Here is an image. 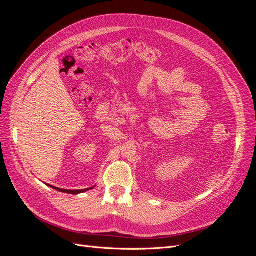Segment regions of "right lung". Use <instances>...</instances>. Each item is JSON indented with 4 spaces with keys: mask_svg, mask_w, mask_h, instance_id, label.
Wrapping results in <instances>:
<instances>
[{
    "mask_svg": "<svg viewBox=\"0 0 256 256\" xmlns=\"http://www.w3.org/2000/svg\"><path fill=\"white\" fill-rule=\"evenodd\" d=\"M48 186H49V187L53 188V189H56V190L60 191V192H65V193H69V194H79V193H83V192H85V191H88V190L92 189V188H88V189H82V190H66V189H60V188L53 187V186H50V184H48Z\"/></svg>",
    "mask_w": 256,
    "mask_h": 256,
    "instance_id": "right-lung-1",
    "label": "right lung"
}]
</instances>
